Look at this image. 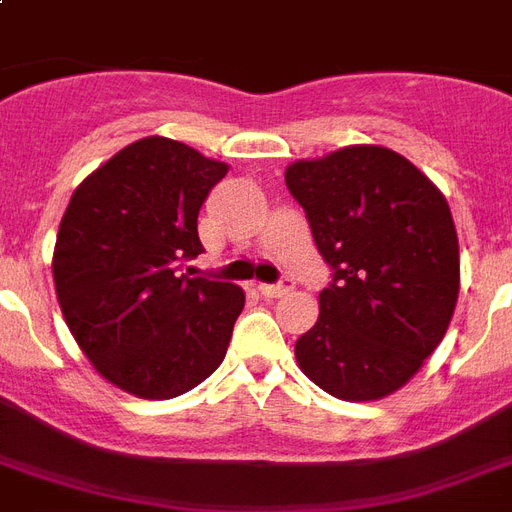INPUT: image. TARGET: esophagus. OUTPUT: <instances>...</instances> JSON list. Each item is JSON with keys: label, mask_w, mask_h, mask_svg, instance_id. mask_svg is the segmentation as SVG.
Listing matches in <instances>:
<instances>
[{"label": "esophagus", "mask_w": 512, "mask_h": 512, "mask_svg": "<svg viewBox=\"0 0 512 512\" xmlns=\"http://www.w3.org/2000/svg\"><path fill=\"white\" fill-rule=\"evenodd\" d=\"M292 287H295V284H292V281L289 279H284L281 281V284H260V295L263 297H284V295H289V292H292Z\"/></svg>", "instance_id": "34e87169"}]
</instances>
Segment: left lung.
<instances>
[{"label":"left lung","instance_id":"1","mask_svg":"<svg viewBox=\"0 0 512 512\" xmlns=\"http://www.w3.org/2000/svg\"><path fill=\"white\" fill-rule=\"evenodd\" d=\"M332 265L297 366L329 396L404 388L444 340L460 295V244L444 193L382 146H345L284 172Z\"/></svg>","mask_w":512,"mask_h":512}]
</instances>
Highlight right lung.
<instances>
[{
    "label": "right lung",
    "mask_w": 512,
    "mask_h": 512,
    "mask_svg": "<svg viewBox=\"0 0 512 512\" xmlns=\"http://www.w3.org/2000/svg\"><path fill=\"white\" fill-rule=\"evenodd\" d=\"M228 164L180 140L124 146L76 185L60 220L52 279L95 372L148 401L175 398L223 364L244 289L191 279L199 209Z\"/></svg>",
    "instance_id": "add662e5"
}]
</instances>
